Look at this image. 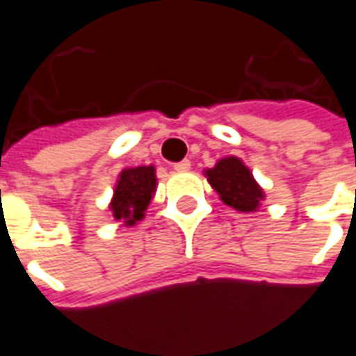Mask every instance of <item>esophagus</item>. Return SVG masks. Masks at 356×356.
Instances as JSON below:
<instances>
[{
    "label": "esophagus",
    "mask_w": 356,
    "mask_h": 356,
    "mask_svg": "<svg viewBox=\"0 0 356 356\" xmlns=\"http://www.w3.org/2000/svg\"><path fill=\"white\" fill-rule=\"evenodd\" d=\"M173 170L179 171V173H183V171L191 170V160H183V162L173 163Z\"/></svg>",
    "instance_id": "obj_1"
}]
</instances>
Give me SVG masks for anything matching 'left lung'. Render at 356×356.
I'll use <instances>...</instances> for the list:
<instances>
[{
    "label": "left lung",
    "instance_id": "1",
    "mask_svg": "<svg viewBox=\"0 0 356 356\" xmlns=\"http://www.w3.org/2000/svg\"><path fill=\"white\" fill-rule=\"evenodd\" d=\"M206 177L227 206L244 213L255 211L265 196L252 171L236 156L219 160L211 170H206Z\"/></svg>",
    "mask_w": 356,
    "mask_h": 356
}]
</instances>
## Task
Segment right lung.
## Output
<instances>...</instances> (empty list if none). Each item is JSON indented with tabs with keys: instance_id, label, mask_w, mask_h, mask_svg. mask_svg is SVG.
Listing matches in <instances>:
<instances>
[{
	"instance_id": "obj_1",
	"label": "right lung",
	"mask_w": 356,
	"mask_h": 356,
	"mask_svg": "<svg viewBox=\"0 0 356 356\" xmlns=\"http://www.w3.org/2000/svg\"><path fill=\"white\" fill-rule=\"evenodd\" d=\"M154 193V165L127 168L118 177L114 196H112L108 208L116 221H122L125 227H133L145 217V211H147Z\"/></svg>"
}]
</instances>
